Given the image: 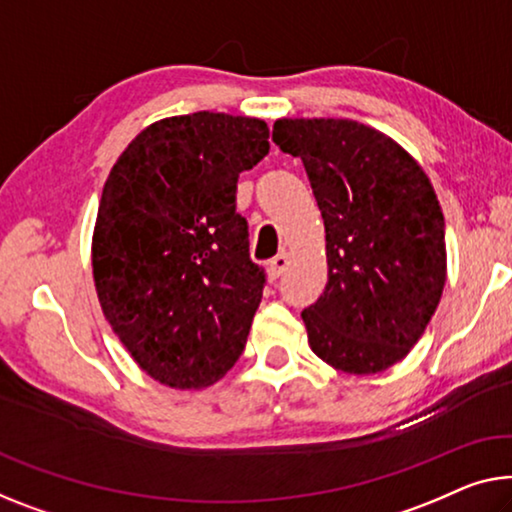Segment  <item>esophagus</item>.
Returning <instances> with one entry per match:
<instances>
[{"mask_svg": "<svg viewBox=\"0 0 512 512\" xmlns=\"http://www.w3.org/2000/svg\"><path fill=\"white\" fill-rule=\"evenodd\" d=\"M287 264H289V255H287V253H278V255L273 257L271 262H269V276H271V278H280L282 271L287 269Z\"/></svg>", "mask_w": 512, "mask_h": 512, "instance_id": "esophagus-1", "label": "esophagus"}]
</instances>
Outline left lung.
I'll return each instance as SVG.
<instances>
[{"label":"left lung","mask_w":512,"mask_h":512,"mask_svg":"<svg viewBox=\"0 0 512 512\" xmlns=\"http://www.w3.org/2000/svg\"><path fill=\"white\" fill-rule=\"evenodd\" d=\"M324 218L329 282L301 312L310 349L347 375H377L421 340L446 285L437 193L393 137L352 119H278Z\"/></svg>","instance_id":"1"}]
</instances>
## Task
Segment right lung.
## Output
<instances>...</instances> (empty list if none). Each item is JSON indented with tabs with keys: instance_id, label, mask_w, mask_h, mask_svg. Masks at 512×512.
<instances>
[{
	"instance_id": "right-lung-1",
	"label": "right lung",
	"mask_w": 512,
	"mask_h": 512,
	"mask_svg": "<svg viewBox=\"0 0 512 512\" xmlns=\"http://www.w3.org/2000/svg\"><path fill=\"white\" fill-rule=\"evenodd\" d=\"M266 154V121L204 110L154 121L105 179L91 239L98 303L163 386L216 384L246 347L264 271L236 181Z\"/></svg>"
}]
</instances>
